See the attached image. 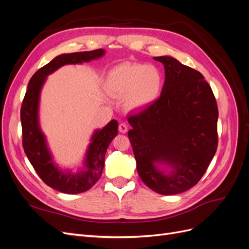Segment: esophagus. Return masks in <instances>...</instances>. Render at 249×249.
<instances>
[{
	"instance_id": "1",
	"label": "esophagus",
	"mask_w": 249,
	"mask_h": 249,
	"mask_svg": "<svg viewBox=\"0 0 249 249\" xmlns=\"http://www.w3.org/2000/svg\"><path fill=\"white\" fill-rule=\"evenodd\" d=\"M127 124H124V123H120L119 124V125H118V130H119V132L120 133H126L127 132Z\"/></svg>"
}]
</instances>
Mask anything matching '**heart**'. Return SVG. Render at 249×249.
Masks as SVG:
<instances>
[{
	"instance_id": "heart-1",
	"label": "heart",
	"mask_w": 249,
	"mask_h": 249,
	"mask_svg": "<svg viewBox=\"0 0 249 249\" xmlns=\"http://www.w3.org/2000/svg\"><path fill=\"white\" fill-rule=\"evenodd\" d=\"M163 86L160 71L154 65L124 62L112 69L106 79L110 95L123 99L130 111L146 109L159 97Z\"/></svg>"
}]
</instances>
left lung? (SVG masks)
<instances>
[{
  "instance_id": "8db88e82",
  "label": "left lung",
  "mask_w": 249,
  "mask_h": 249,
  "mask_svg": "<svg viewBox=\"0 0 249 249\" xmlns=\"http://www.w3.org/2000/svg\"><path fill=\"white\" fill-rule=\"evenodd\" d=\"M154 59L165 69L161 95L127 117V135L143 183L159 194H178L199 182L216 153L217 103L199 71L169 56ZM158 163L169 166L171 173L165 175Z\"/></svg>"
}]
</instances>
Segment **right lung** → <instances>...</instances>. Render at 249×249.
Wrapping results in <instances>:
<instances>
[{"label": "right lung", "instance_id": "right-lung-1", "mask_svg": "<svg viewBox=\"0 0 249 249\" xmlns=\"http://www.w3.org/2000/svg\"><path fill=\"white\" fill-rule=\"evenodd\" d=\"M105 54L103 49L89 52L71 53L59 55L37 71L30 79L28 89L20 108L22 146L37 175L48 186L67 194H78L91 188L102 176L105 155L111 141L117 135L118 124L115 119L96 130L88 146L84 166L76 173L59 169L54 164L47 145L46 137L38 122V106L40 90L46 78L65 64H78L99 59Z\"/></svg>", "mask_w": 249, "mask_h": 249}]
</instances>
